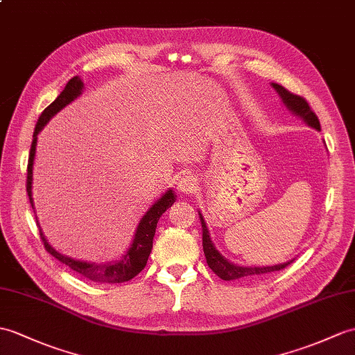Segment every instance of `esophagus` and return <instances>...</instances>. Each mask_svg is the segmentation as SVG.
<instances>
[{
	"label": "esophagus",
	"mask_w": 355,
	"mask_h": 355,
	"mask_svg": "<svg viewBox=\"0 0 355 355\" xmlns=\"http://www.w3.org/2000/svg\"><path fill=\"white\" fill-rule=\"evenodd\" d=\"M196 187H198V183L193 175H184L178 181V191L183 193H192Z\"/></svg>",
	"instance_id": "1"
}]
</instances>
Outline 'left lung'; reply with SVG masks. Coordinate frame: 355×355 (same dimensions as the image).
<instances>
[{"label":"left lung","mask_w":355,"mask_h":355,"mask_svg":"<svg viewBox=\"0 0 355 355\" xmlns=\"http://www.w3.org/2000/svg\"><path fill=\"white\" fill-rule=\"evenodd\" d=\"M270 86L275 89V92L279 95V98H282V101L287 107V110H289L292 114H295V116L301 118L309 127L320 131L319 119L316 114L313 113L310 105L307 104L306 100H304V98L291 94L289 90L284 89L282 85L270 83ZM198 215H200L201 227H202V250L205 254V260H207L209 268L215 272L219 278L225 279V282H232V279H239L243 277H257L263 274H269V272L286 268L293 261V260H287L286 263H278V265H274V266H241L237 265V263L230 261L225 255H222L216 250L215 243L211 241L209 227L205 224L204 216L200 210H198Z\"/></svg>","instance_id":"8db88e82"}]
</instances>
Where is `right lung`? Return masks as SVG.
<instances>
[{"mask_svg": "<svg viewBox=\"0 0 355 355\" xmlns=\"http://www.w3.org/2000/svg\"><path fill=\"white\" fill-rule=\"evenodd\" d=\"M83 89H85L83 80H81L78 76L71 78L68 81V85L64 86L63 92L46 107L36 123L35 133H33V142H31L28 166H27V193H28L33 210H35V202H33V168H35V159H36L37 136L54 114L59 113L62 109H64L66 105L71 104L73 100H77V98L83 94ZM175 200H177L175 192L172 191V189H169V191L164 192L157 201H154V204L146 210L142 219L139 220L135 237L133 241H131L128 250L122 254V257L119 260H112L107 263L77 260V259L68 257V255H63L59 251H55L53 246L48 243L42 228L39 225L37 216H36V222L39 225L40 239H42L46 251L51 255H54L57 260H60L66 266H69L72 270H76L83 277L92 279V282L112 283V284L123 283V282H130L131 278H135L139 272L146 266L148 257H150L151 250H153V239L155 234V228H157V222L163 213L175 202Z\"/></svg>", "mask_w": 355, "mask_h": 355, "instance_id": "add662e5", "label": "right lung"}]
</instances>
